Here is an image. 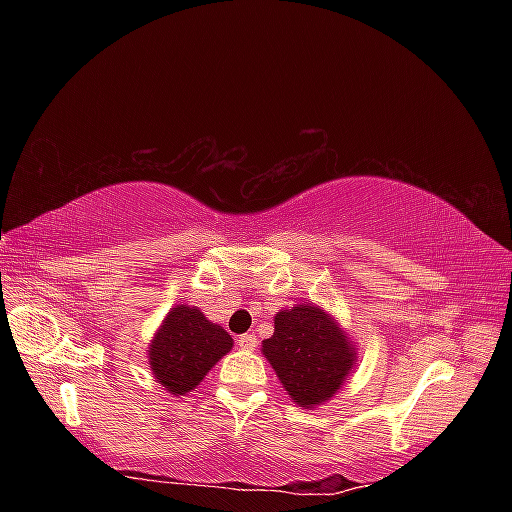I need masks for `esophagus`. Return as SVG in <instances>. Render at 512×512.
<instances>
[{"label": "esophagus", "instance_id": "obj_1", "mask_svg": "<svg viewBox=\"0 0 512 512\" xmlns=\"http://www.w3.org/2000/svg\"><path fill=\"white\" fill-rule=\"evenodd\" d=\"M237 345L242 347V350H246V352H250V350H255L257 347V336L255 334H242L237 339Z\"/></svg>", "mask_w": 512, "mask_h": 512}]
</instances>
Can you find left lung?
Here are the masks:
<instances>
[{"label":"left lung","mask_w":512,"mask_h":512,"mask_svg":"<svg viewBox=\"0 0 512 512\" xmlns=\"http://www.w3.org/2000/svg\"><path fill=\"white\" fill-rule=\"evenodd\" d=\"M262 352L299 407L330 400L356 363L354 345L339 323L312 303L277 312L275 332Z\"/></svg>","instance_id":"left-lung-1"}]
</instances>
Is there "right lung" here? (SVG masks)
Instances as JSON below:
<instances>
[{"label":"right lung","instance_id":"obj_1","mask_svg":"<svg viewBox=\"0 0 512 512\" xmlns=\"http://www.w3.org/2000/svg\"><path fill=\"white\" fill-rule=\"evenodd\" d=\"M233 339L222 325L211 323L198 308L176 306L162 321L149 345V365L169 394L195 389L209 369L231 352Z\"/></svg>","mask_w":512,"mask_h":512}]
</instances>
